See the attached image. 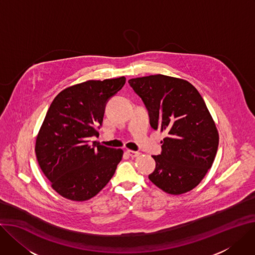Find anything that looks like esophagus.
Wrapping results in <instances>:
<instances>
[{
	"label": "esophagus",
	"instance_id": "obj_1",
	"mask_svg": "<svg viewBox=\"0 0 255 255\" xmlns=\"http://www.w3.org/2000/svg\"><path fill=\"white\" fill-rule=\"evenodd\" d=\"M126 153H127L128 155H130L132 158H133V157H137V156L140 155V152H139V151H135V150H127Z\"/></svg>",
	"mask_w": 255,
	"mask_h": 255
}]
</instances>
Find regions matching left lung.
I'll use <instances>...</instances> for the list:
<instances>
[{"instance_id":"8db88e82","label":"left lung","mask_w":255,"mask_h":255,"mask_svg":"<svg viewBox=\"0 0 255 255\" xmlns=\"http://www.w3.org/2000/svg\"><path fill=\"white\" fill-rule=\"evenodd\" d=\"M128 82L144 103L150 126L167 133L160 154L152 155L155 169L149 180L173 195L192 190L212 168L219 146L218 129L198 90L161 74Z\"/></svg>"}]
</instances>
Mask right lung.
<instances>
[{
  "instance_id": "right-lung-1",
  "label": "right lung",
  "mask_w": 255,
  "mask_h": 255,
  "mask_svg": "<svg viewBox=\"0 0 255 255\" xmlns=\"http://www.w3.org/2000/svg\"><path fill=\"white\" fill-rule=\"evenodd\" d=\"M124 76L88 80L62 90L51 104L35 142L38 165L61 196L84 201L111 180L122 159L121 148L94 141L106 104L124 86Z\"/></svg>"
}]
</instances>
